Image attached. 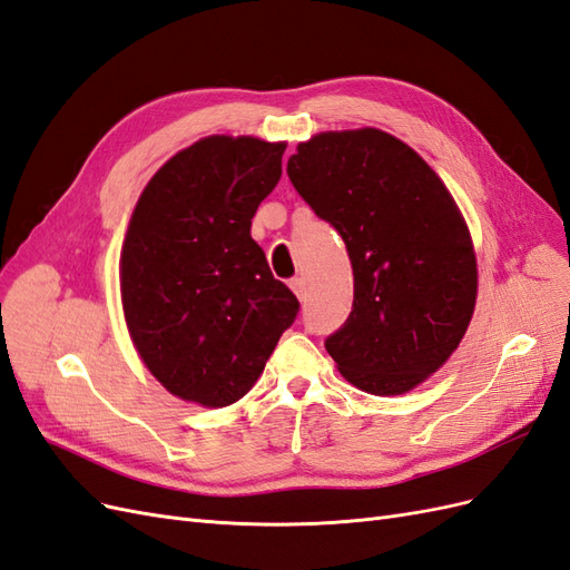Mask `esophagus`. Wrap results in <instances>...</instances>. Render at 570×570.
<instances>
[{"label":"esophagus","mask_w":570,"mask_h":570,"mask_svg":"<svg viewBox=\"0 0 570 570\" xmlns=\"http://www.w3.org/2000/svg\"><path fill=\"white\" fill-rule=\"evenodd\" d=\"M289 287H292V292H295V295L304 302L306 299V281L302 278V275H297V278H292L289 281Z\"/></svg>","instance_id":"1"}]
</instances>
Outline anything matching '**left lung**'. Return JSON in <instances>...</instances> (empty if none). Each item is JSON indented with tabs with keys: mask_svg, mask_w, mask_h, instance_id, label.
Wrapping results in <instances>:
<instances>
[{
	"mask_svg": "<svg viewBox=\"0 0 570 570\" xmlns=\"http://www.w3.org/2000/svg\"><path fill=\"white\" fill-rule=\"evenodd\" d=\"M287 176L342 235L354 304L325 350L358 390L402 394L435 373L471 323L478 271L469 228L416 151L375 130L321 132Z\"/></svg>",
	"mask_w": 570,
	"mask_h": 570,
	"instance_id": "1",
	"label": "left lung"
}]
</instances>
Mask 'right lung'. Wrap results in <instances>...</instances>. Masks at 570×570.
Wrapping results in <instances>:
<instances>
[{
    "label": "right lung",
    "mask_w": 570,
    "mask_h": 570,
    "mask_svg": "<svg viewBox=\"0 0 570 570\" xmlns=\"http://www.w3.org/2000/svg\"><path fill=\"white\" fill-rule=\"evenodd\" d=\"M283 151L256 137H204L137 199L120 252L124 314L145 366L185 402L245 396L299 314L249 235Z\"/></svg>",
    "instance_id": "add662e5"
}]
</instances>
